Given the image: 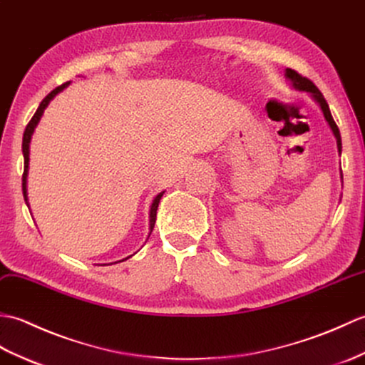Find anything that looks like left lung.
Masks as SVG:
<instances>
[{
    "label": "left lung",
    "mask_w": 365,
    "mask_h": 365,
    "mask_svg": "<svg viewBox=\"0 0 365 365\" xmlns=\"http://www.w3.org/2000/svg\"><path fill=\"white\" fill-rule=\"evenodd\" d=\"M286 76L292 81V84L295 88H298V91H306V92H311L314 95V98L319 101V104L322 106V110L323 114H325V118L328 120V123L331 126V129H333V133L336 135L337 139V148H339V153L342 151V140H341V133H339V128L336 125V121L333 118V115H331L329 112V108H328V103L325 100V96L322 95V92L317 88V86H315L312 81L309 78H306L303 75H299L298 71L292 70V68H287L286 70Z\"/></svg>",
    "instance_id": "obj_1"
}]
</instances>
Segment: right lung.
I'll list each match as a JSON object with an SVG mask.
<instances>
[{
    "mask_svg": "<svg viewBox=\"0 0 365 365\" xmlns=\"http://www.w3.org/2000/svg\"><path fill=\"white\" fill-rule=\"evenodd\" d=\"M68 84H70V81H68V83H63V84L59 86V87H56L54 91H51L50 93H48V95L45 96V98L42 100V103H40V106L37 108L36 114L32 115V118L29 120V123L26 125V129H24L23 145H21L23 156H24V170H23V176H21V187H23V197H24V200H26V201H28V198H26V176H28V162H29V142H31V135H32V133H34V128L37 126L40 117H42L45 108L48 106V103H50L59 92H62L63 88H66ZM162 195H164V192H160L159 195L155 198V201H153V205H151V210H150V228H151V231H153V228H155V223H156V210H158V206H159V201H160ZM150 234H151V232H150Z\"/></svg>",
    "mask_w": 365,
    "mask_h": 365,
    "instance_id": "right-lung-1",
    "label": "right lung"
}]
</instances>
